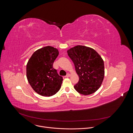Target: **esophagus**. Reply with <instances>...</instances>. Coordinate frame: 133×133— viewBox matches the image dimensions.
<instances>
[{"mask_svg":"<svg viewBox=\"0 0 133 133\" xmlns=\"http://www.w3.org/2000/svg\"><path fill=\"white\" fill-rule=\"evenodd\" d=\"M70 76V75L69 74H67L66 76H65V77H69Z\"/></svg>","mask_w":133,"mask_h":133,"instance_id":"34e87169","label":"esophagus"}]
</instances>
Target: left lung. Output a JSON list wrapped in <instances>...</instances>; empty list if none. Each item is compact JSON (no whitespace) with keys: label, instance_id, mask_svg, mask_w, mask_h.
<instances>
[{"label":"left lung","instance_id":"1","mask_svg":"<svg viewBox=\"0 0 133 133\" xmlns=\"http://www.w3.org/2000/svg\"><path fill=\"white\" fill-rule=\"evenodd\" d=\"M78 75V82L74 86L78 92L88 95L97 91L104 78V64L101 56L94 49L78 45L67 50Z\"/></svg>","mask_w":133,"mask_h":133}]
</instances>
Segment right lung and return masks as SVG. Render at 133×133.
I'll return each instance as SVG.
<instances>
[{
    "label": "right lung",
    "instance_id": "right-lung-1",
    "mask_svg": "<svg viewBox=\"0 0 133 133\" xmlns=\"http://www.w3.org/2000/svg\"><path fill=\"white\" fill-rule=\"evenodd\" d=\"M58 54L57 49L46 46L35 51L27 64V80L35 91L42 96H51L61 89L63 77L53 68Z\"/></svg>",
    "mask_w": 133,
    "mask_h": 133
}]
</instances>
